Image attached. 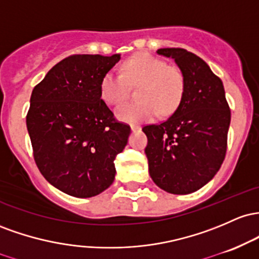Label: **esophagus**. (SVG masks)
Wrapping results in <instances>:
<instances>
[{
  "label": "esophagus",
  "instance_id": "obj_1",
  "mask_svg": "<svg viewBox=\"0 0 259 259\" xmlns=\"http://www.w3.org/2000/svg\"><path fill=\"white\" fill-rule=\"evenodd\" d=\"M131 130H132V132H138V131H141V126H138V124H132V126H131Z\"/></svg>",
  "mask_w": 259,
  "mask_h": 259
}]
</instances>
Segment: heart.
Wrapping results in <instances>:
<instances>
[{"instance_id":"obj_1","label":"heart","mask_w":259,"mask_h":259,"mask_svg":"<svg viewBox=\"0 0 259 259\" xmlns=\"http://www.w3.org/2000/svg\"><path fill=\"white\" fill-rule=\"evenodd\" d=\"M139 100L124 104L116 111L118 118L131 123L150 121L156 115L167 116L179 107L185 93L182 72L153 55L142 52L122 65V74L109 71L100 80V95L110 105L126 100L130 85H138Z\"/></svg>"}]
</instances>
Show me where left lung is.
<instances>
[{
  "label": "left lung",
  "instance_id": "left-lung-1",
  "mask_svg": "<svg viewBox=\"0 0 259 259\" xmlns=\"http://www.w3.org/2000/svg\"><path fill=\"white\" fill-rule=\"evenodd\" d=\"M185 78L181 103L166 121L143 127L149 174L158 187L188 194L207 185L226 154L231 112L222 79L200 57L185 49H159Z\"/></svg>",
  "mask_w": 259,
  "mask_h": 259
}]
</instances>
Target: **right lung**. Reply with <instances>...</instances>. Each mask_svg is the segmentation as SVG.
Wrapping results in <instances>:
<instances>
[{"mask_svg": "<svg viewBox=\"0 0 259 259\" xmlns=\"http://www.w3.org/2000/svg\"><path fill=\"white\" fill-rule=\"evenodd\" d=\"M121 55H72L33 89L27 128L34 159L48 182L63 193L89 198L115 180V159L131 128L114 118L100 80Z\"/></svg>", "mask_w": 259, "mask_h": 259, "instance_id": "obj_1", "label": "right lung"}]
</instances>
